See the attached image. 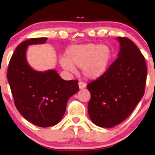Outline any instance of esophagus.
I'll use <instances>...</instances> for the list:
<instances>
[{
	"label": "esophagus",
	"instance_id": "esophagus-1",
	"mask_svg": "<svg viewBox=\"0 0 155 155\" xmlns=\"http://www.w3.org/2000/svg\"><path fill=\"white\" fill-rule=\"evenodd\" d=\"M79 86L80 89H84V87H86V83L84 82V81H79Z\"/></svg>",
	"mask_w": 155,
	"mask_h": 155
}]
</instances>
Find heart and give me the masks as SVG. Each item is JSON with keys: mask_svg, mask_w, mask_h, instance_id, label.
<instances>
[{"mask_svg": "<svg viewBox=\"0 0 155 155\" xmlns=\"http://www.w3.org/2000/svg\"><path fill=\"white\" fill-rule=\"evenodd\" d=\"M112 58L111 48L101 44H87L69 47L66 58L60 61L64 68L74 72L75 67L83 68L89 79H97L107 70Z\"/></svg>", "mask_w": 155, "mask_h": 155, "instance_id": "1", "label": "heart"}]
</instances>
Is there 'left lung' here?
<instances>
[{
    "mask_svg": "<svg viewBox=\"0 0 155 155\" xmlns=\"http://www.w3.org/2000/svg\"><path fill=\"white\" fill-rule=\"evenodd\" d=\"M118 58L104 75L87 85L91 97L89 116L101 127H112L130 116L144 95L147 68L143 55L131 40L117 38Z\"/></svg>",
    "mask_w": 155,
    "mask_h": 155,
    "instance_id": "left-lung-1",
    "label": "left lung"
}]
</instances>
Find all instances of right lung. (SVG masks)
<instances>
[{"instance_id":"right-lung-1","label":"right lung","mask_w":155,"mask_h":155,"mask_svg":"<svg viewBox=\"0 0 155 155\" xmlns=\"http://www.w3.org/2000/svg\"><path fill=\"white\" fill-rule=\"evenodd\" d=\"M47 38L28 39L16 48L8 63L7 79L15 106L27 120L38 127L54 126L66 110L69 97L79 91L78 80L65 81L54 70L38 72L25 58L28 45L44 44Z\"/></svg>"}]
</instances>
